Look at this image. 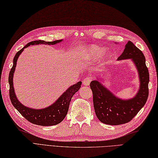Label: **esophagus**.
<instances>
[{
	"mask_svg": "<svg viewBox=\"0 0 158 158\" xmlns=\"http://www.w3.org/2000/svg\"><path fill=\"white\" fill-rule=\"evenodd\" d=\"M91 81H92V78L90 77H86V78L82 81V83L84 86H88Z\"/></svg>",
	"mask_w": 158,
	"mask_h": 158,
	"instance_id": "1",
	"label": "esophagus"
}]
</instances>
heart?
<instances>
[{
	"mask_svg": "<svg viewBox=\"0 0 158 158\" xmlns=\"http://www.w3.org/2000/svg\"><path fill=\"white\" fill-rule=\"evenodd\" d=\"M84 51H85V53L92 60H96L103 54L104 52H105V48L102 47H99V46L97 45H90L88 47L86 48ZM109 53H106L104 56V58H107V57H109Z\"/></svg>",
	"mask_w": 158,
	"mask_h": 158,
	"instance_id": "obj_1",
	"label": "heart"
}]
</instances>
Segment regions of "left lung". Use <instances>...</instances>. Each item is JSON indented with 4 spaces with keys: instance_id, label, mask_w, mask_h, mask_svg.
<instances>
[{
    "instance_id": "1",
    "label": "left lung",
    "mask_w": 158,
    "mask_h": 158,
    "mask_svg": "<svg viewBox=\"0 0 158 158\" xmlns=\"http://www.w3.org/2000/svg\"><path fill=\"white\" fill-rule=\"evenodd\" d=\"M131 60L135 66L139 80V88L133 98L122 99L115 96L104 86L101 76L95 75L90 86L93 94V104L98 120L103 123L118 125L129 122L143 108L147 101L149 75L143 53L131 41L125 45V49L117 60Z\"/></svg>"
}]
</instances>
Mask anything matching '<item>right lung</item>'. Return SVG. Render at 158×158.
<instances>
[{
    "instance_id": "right-lung-1",
    "label": "right lung",
    "mask_w": 158,
    "mask_h": 158,
    "mask_svg": "<svg viewBox=\"0 0 158 158\" xmlns=\"http://www.w3.org/2000/svg\"><path fill=\"white\" fill-rule=\"evenodd\" d=\"M63 40H56L53 41H45L41 40L34 41L29 42L24 48L16 53L13 58V66L11 68L9 76V95L10 101L13 105L23 117H24L27 120L35 125L41 126H52L59 124L66 117L69 109V105L71 101L72 97L76 92L81 87L82 82H78L76 84L72 85L68 89L64 92V93L57 98L56 101L44 109H32L26 106L19 101L16 94H15L14 86H13V76L17 66V61L19 56L23 52V50L28 48L30 45H56L60 44Z\"/></svg>"
}]
</instances>
